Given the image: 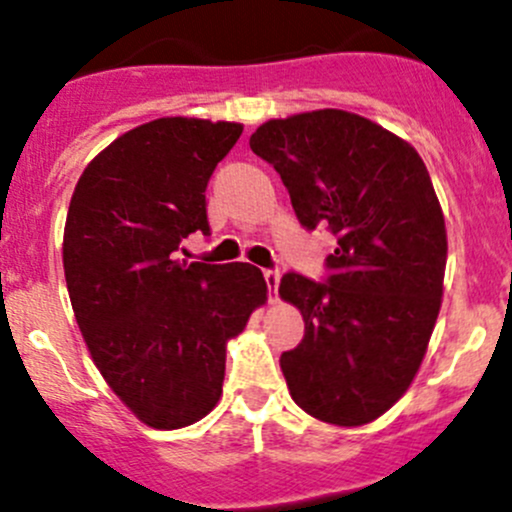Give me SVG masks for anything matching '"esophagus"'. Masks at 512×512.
<instances>
[{"label": "esophagus", "instance_id": "34e87169", "mask_svg": "<svg viewBox=\"0 0 512 512\" xmlns=\"http://www.w3.org/2000/svg\"><path fill=\"white\" fill-rule=\"evenodd\" d=\"M282 275L277 270H265V282L270 287V302H277V287H280Z\"/></svg>", "mask_w": 512, "mask_h": 512}]
</instances>
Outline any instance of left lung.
I'll use <instances>...</instances> for the list:
<instances>
[{"label":"left lung","mask_w":512,"mask_h":512,"mask_svg":"<svg viewBox=\"0 0 512 512\" xmlns=\"http://www.w3.org/2000/svg\"><path fill=\"white\" fill-rule=\"evenodd\" d=\"M250 148L280 173L299 223L337 235L327 285L280 282L304 319L280 359L289 394L319 421L364 426L406 394L441 309L448 240L431 175L411 143L339 108L272 118Z\"/></svg>","instance_id":"left-lung-1"}]
</instances>
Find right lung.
<instances>
[{
    "mask_svg": "<svg viewBox=\"0 0 512 512\" xmlns=\"http://www.w3.org/2000/svg\"><path fill=\"white\" fill-rule=\"evenodd\" d=\"M242 123L168 116L131 128L86 165L64 227L71 307L96 369L146 426L173 431L223 396L227 342L267 302L250 262L175 260L208 235L205 188Z\"/></svg>",
    "mask_w": 512,
    "mask_h": 512,
    "instance_id": "1",
    "label": "right lung"
}]
</instances>
